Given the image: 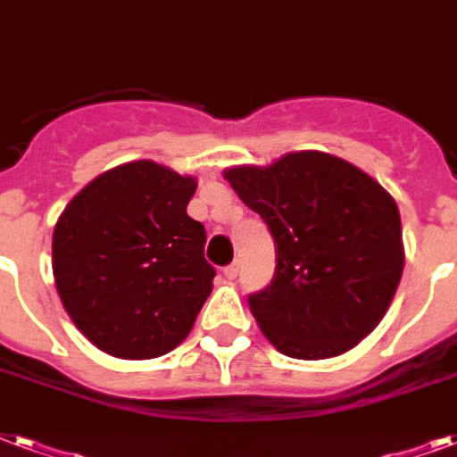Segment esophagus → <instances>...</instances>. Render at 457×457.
I'll list each match as a JSON object with an SVG mask.
<instances>
[{"label": "esophagus", "mask_w": 457, "mask_h": 457, "mask_svg": "<svg viewBox=\"0 0 457 457\" xmlns=\"http://www.w3.org/2000/svg\"><path fill=\"white\" fill-rule=\"evenodd\" d=\"M239 270H242V263L239 261H232L228 268H225V278H229V280H235L237 275H239Z\"/></svg>", "instance_id": "obj_1"}]
</instances>
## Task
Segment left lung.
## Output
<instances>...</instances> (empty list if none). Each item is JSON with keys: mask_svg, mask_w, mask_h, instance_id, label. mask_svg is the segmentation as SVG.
I'll return each mask as SVG.
<instances>
[{"mask_svg": "<svg viewBox=\"0 0 457 457\" xmlns=\"http://www.w3.org/2000/svg\"><path fill=\"white\" fill-rule=\"evenodd\" d=\"M275 239V275L249 309L295 360H328L378 326L405 266L398 205L360 167L321 151L225 170Z\"/></svg>", "mask_w": 457, "mask_h": 457, "instance_id": "left-lung-1", "label": "left lung"}]
</instances>
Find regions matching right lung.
I'll list each match as a JSON object with an SVG mask.
<instances>
[{
	"instance_id": "add662e5",
	"label": "right lung",
	"mask_w": 457,
	"mask_h": 457,
	"mask_svg": "<svg viewBox=\"0 0 457 457\" xmlns=\"http://www.w3.org/2000/svg\"><path fill=\"white\" fill-rule=\"evenodd\" d=\"M196 179L153 160L83 187L52 235L59 299L76 328L120 360L162 357L213 290L204 225L187 215Z\"/></svg>"
}]
</instances>
